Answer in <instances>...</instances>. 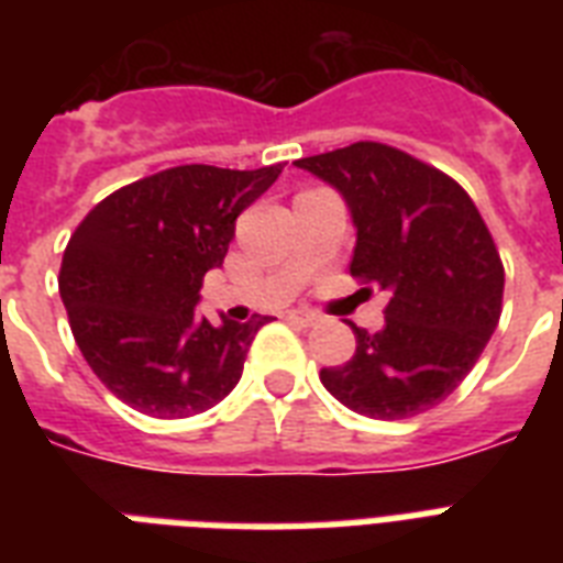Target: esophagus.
<instances>
[{
  "instance_id": "obj_1",
  "label": "esophagus",
  "mask_w": 563,
  "mask_h": 563,
  "mask_svg": "<svg viewBox=\"0 0 563 563\" xmlns=\"http://www.w3.org/2000/svg\"><path fill=\"white\" fill-rule=\"evenodd\" d=\"M289 321H295V324L300 327H316L321 324L324 318L318 316V312H312V309H295V312H289Z\"/></svg>"
}]
</instances>
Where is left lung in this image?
<instances>
[{
  "mask_svg": "<svg viewBox=\"0 0 563 563\" xmlns=\"http://www.w3.org/2000/svg\"><path fill=\"white\" fill-rule=\"evenodd\" d=\"M295 166L344 195L356 224L351 274L391 295L383 330L351 324L356 353L321 368V383L365 418L432 409L471 374L499 324L506 268L488 224L450 175L394 145L362 140Z\"/></svg>",
  "mask_w": 563,
  "mask_h": 563,
  "instance_id": "obj_1",
  "label": "left lung"
}]
</instances>
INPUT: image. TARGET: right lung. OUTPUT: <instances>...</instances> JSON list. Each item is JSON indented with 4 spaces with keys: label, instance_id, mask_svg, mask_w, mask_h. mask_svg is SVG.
Returning a JSON list of instances; mask_svg holds the SVG:
<instances>
[{
    "label": "right lung",
    "instance_id": "right-lung-1",
    "mask_svg": "<svg viewBox=\"0 0 563 563\" xmlns=\"http://www.w3.org/2000/svg\"><path fill=\"white\" fill-rule=\"evenodd\" d=\"M280 172L175 166L110 192L75 228L60 300L92 374L131 409L192 418L233 391L268 318L212 327L195 303L203 274L224 263L239 212Z\"/></svg>",
    "mask_w": 563,
    "mask_h": 563
}]
</instances>
